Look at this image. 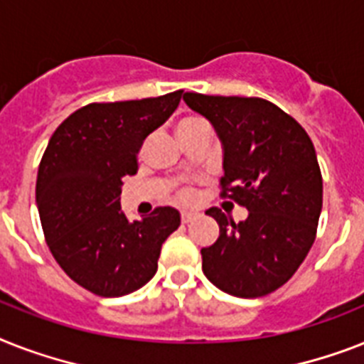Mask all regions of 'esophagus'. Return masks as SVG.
<instances>
[{
  "mask_svg": "<svg viewBox=\"0 0 364 364\" xmlns=\"http://www.w3.org/2000/svg\"><path fill=\"white\" fill-rule=\"evenodd\" d=\"M192 218H194V213H187V211H183V213H181V223H183V224L192 223Z\"/></svg>",
  "mask_w": 364,
  "mask_h": 364,
  "instance_id": "esophagus-1",
  "label": "esophagus"
}]
</instances>
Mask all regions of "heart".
Returning a JSON list of instances; mask_svg holds the SVG:
<instances>
[{"instance_id": "heart-1", "label": "heart", "mask_w": 364, "mask_h": 364, "mask_svg": "<svg viewBox=\"0 0 364 364\" xmlns=\"http://www.w3.org/2000/svg\"><path fill=\"white\" fill-rule=\"evenodd\" d=\"M198 123H203V121L200 119V117H183V119L177 123V134H179V132H183V131H187V129H191V127L198 125ZM177 200H179V202H183V203L191 202V200H192L191 188H188V187L179 188V191H177Z\"/></svg>"}]
</instances>
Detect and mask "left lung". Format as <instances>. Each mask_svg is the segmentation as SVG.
Segmentation results:
<instances>
[{
	"label": "left lung",
	"instance_id": "left-lung-1",
	"mask_svg": "<svg viewBox=\"0 0 364 364\" xmlns=\"http://www.w3.org/2000/svg\"><path fill=\"white\" fill-rule=\"evenodd\" d=\"M224 146L220 198L249 209L233 223L218 208L205 215L220 235L202 249L203 274L226 294L254 299L284 286L316 239L323 181L314 144L284 110L259 97L185 93Z\"/></svg>",
	"mask_w": 364,
	"mask_h": 364
}]
</instances>
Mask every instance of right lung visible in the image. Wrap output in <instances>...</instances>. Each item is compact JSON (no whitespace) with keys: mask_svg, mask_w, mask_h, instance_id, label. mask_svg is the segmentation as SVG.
Here are the masks:
<instances>
[{"mask_svg":"<svg viewBox=\"0 0 364 364\" xmlns=\"http://www.w3.org/2000/svg\"><path fill=\"white\" fill-rule=\"evenodd\" d=\"M183 90L161 97L91 102L50 138L37 173V205L50 252L76 284L121 297L156 273L161 247L181 224L172 208L131 223L121 213L123 177L138 172L147 136L173 114Z\"/></svg>","mask_w":364,"mask_h":364,"instance_id":"obj_1","label":"right lung"}]
</instances>
